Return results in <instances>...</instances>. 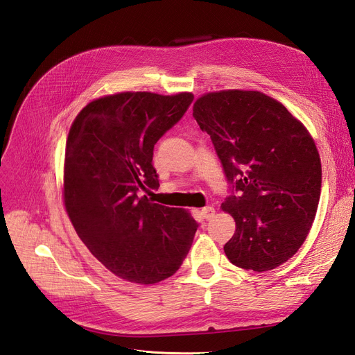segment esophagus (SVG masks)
I'll return each mask as SVG.
<instances>
[{
  "instance_id": "esophagus-1",
  "label": "esophagus",
  "mask_w": 355,
  "mask_h": 355,
  "mask_svg": "<svg viewBox=\"0 0 355 355\" xmlns=\"http://www.w3.org/2000/svg\"><path fill=\"white\" fill-rule=\"evenodd\" d=\"M201 216H202L204 219H206V220H210V219L214 216V207L207 206V207L201 209Z\"/></svg>"
}]
</instances>
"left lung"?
<instances>
[{
  "label": "left lung",
  "mask_w": 355,
  "mask_h": 355,
  "mask_svg": "<svg viewBox=\"0 0 355 355\" xmlns=\"http://www.w3.org/2000/svg\"><path fill=\"white\" fill-rule=\"evenodd\" d=\"M192 111L231 185L222 210L237 230L225 254L244 270H274L299 250L315 218L321 161L313 137L261 92L207 93Z\"/></svg>",
  "instance_id": "8db88e82"
}]
</instances>
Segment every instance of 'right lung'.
Listing matches in <instances>:
<instances>
[{
  "instance_id": "obj_1",
  "label": "right lung",
  "mask_w": 355,
  "mask_h": 355,
  "mask_svg": "<svg viewBox=\"0 0 355 355\" xmlns=\"http://www.w3.org/2000/svg\"><path fill=\"white\" fill-rule=\"evenodd\" d=\"M194 101L192 93L124 92L90 102L65 149L63 198L78 237L116 277L154 284L187 257L198 223L184 209L153 202L154 145Z\"/></svg>"
}]
</instances>
